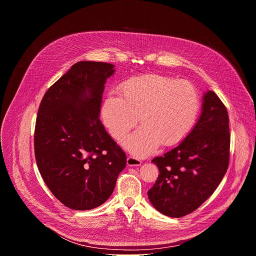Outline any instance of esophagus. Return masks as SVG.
Masks as SVG:
<instances>
[{"label":"esophagus","mask_w":256,"mask_h":256,"mask_svg":"<svg viewBox=\"0 0 256 256\" xmlns=\"http://www.w3.org/2000/svg\"><path fill=\"white\" fill-rule=\"evenodd\" d=\"M126 164H128V166H140L142 161L134 156H128V160H126Z\"/></svg>","instance_id":"34e87169"}]
</instances>
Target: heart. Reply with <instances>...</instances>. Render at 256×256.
Segmentation results:
<instances>
[{"label":"heart","mask_w":256,"mask_h":256,"mask_svg":"<svg viewBox=\"0 0 256 256\" xmlns=\"http://www.w3.org/2000/svg\"><path fill=\"white\" fill-rule=\"evenodd\" d=\"M120 96L108 94L102 106V120L110 134L124 138L136 124H142L122 142L134 156L152 153L162 142L175 144L184 140L196 126L200 97L188 81L148 74L122 83Z\"/></svg>","instance_id":"1"}]
</instances>
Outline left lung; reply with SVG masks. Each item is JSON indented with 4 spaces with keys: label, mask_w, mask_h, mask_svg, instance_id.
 <instances>
[{
    "label": "left lung",
    "mask_w": 256,
    "mask_h": 256,
    "mask_svg": "<svg viewBox=\"0 0 256 256\" xmlns=\"http://www.w3.org/2000/svg\"><path fill=\"white\" fill-rule=\"evenodd\" d=\"M230 132L227 108L212 91L204 95L202 112L177 147L152 160L159 176L148 196L160 212L181 218L200 206L228 169Z\"/></svg>",
    "instance_id": "1"
}]
</instances>
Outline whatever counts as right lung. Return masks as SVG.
Segmentation results:
<instances>
[{
    "instance_id": "add662e5",
    "label": "right lung",
    "mask_w": 256,
    "mask_h": 256,
    "mask_svg": "<svg viewBox=\"0 0 256 256\" xmlns=\"http://www.w3.org/2000/svg\"><path fill=\"white\" fill-rule=\"evenodd\" d=\"M114 66L78 62L44 94L34 132L36 164L66 206H99L114 192L126 153L99 120L102 94Z\"/></svg>"
}]
</instances>
